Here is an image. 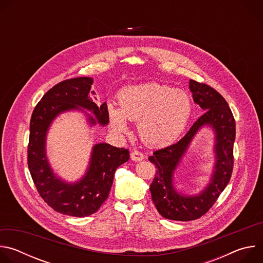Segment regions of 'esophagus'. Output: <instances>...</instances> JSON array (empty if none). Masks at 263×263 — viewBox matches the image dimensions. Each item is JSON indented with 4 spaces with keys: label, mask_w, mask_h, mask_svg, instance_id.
I'll return each instance as SVG.
<instances>
[{
    "label": "esophagus",
    "mask_w": 263,
    "mask_h": 263,
    "mask_svg": "<svg viewBox=\"0 0 263 263\" xmlns=\"http://www.w3.org/2000/svg\"><path fill=\"white\" fill-rule=\"evenodd\" d=\"M130 156H131V159L133 161H141V160H143L145 158V156L141 152H139V151H133Z\"/></svg>",
    "instance_id": "34e87169"
}]
</instances>
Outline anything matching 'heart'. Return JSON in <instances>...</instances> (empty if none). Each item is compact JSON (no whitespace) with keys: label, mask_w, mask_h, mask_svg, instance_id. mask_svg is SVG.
<instances>
[{"label":"heart","mask_w":263,"mask_h":263,"mask_svg":"<svg viewBox=\"0 0 263 263\" xmlns=\"http://www.w3.org/2000/svg\"><path fill=\"white\" fill-rule=\"evenodd\" d=\"M119 107L108 104L110 126L118 133L129 129L127 120L138 121V132L148 145L163 146L174 142L189 123L193 102L185 90L157 82L131 85L119 96Z\"/></svg>","instance_id":"b5f03b06"}]
</instances>
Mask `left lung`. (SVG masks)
I'll use <instances>...</instances> for the list:
<instances>
[{
    "label": "left lung",
    "mask_w": 263,
    "mask_h": 263,
    "mask_svg": "<svg viewBox=\"0 0 263 263\" xmlns=\"http://www.w3.org/2000/svg\"><path fill=\"white\" fill-rule=\"evenodd\" d=\"M190 89L195 103L205 114L178 142L157 149L153 156L148 157L157 168L149 185L153 203L163 217L180 221L194 220L204 215L226 189L233 171L235 121L228 103L207 84L190 80ZM203 126H209L215 131L214 172L210 183L201 193L186 196L174 189L173 174L192 139Z\"/></svg>",
    "instance_id": "left-lung-1"
}]
</instances>
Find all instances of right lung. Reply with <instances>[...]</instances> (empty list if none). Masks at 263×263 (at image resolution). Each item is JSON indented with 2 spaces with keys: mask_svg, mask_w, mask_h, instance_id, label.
Instances as JSON below:
<instances>
[{
  "mask_svg": "<svg viewBox=\"0 0 263 263\" xmlns=\"http://www.w3.org/2000/svg\"><path fill=\"white\" fill-rule=\"evenodd\" d=\"M92 78L80 77L62 81L52 87L36 105L30 121L28 166L44 201L55 211L70 216H88L99 210L108 198L117 168L129 160V151L105 142L93 145L84 176L68 183L52 170L46 151L48 131L53 121L63 112H84L90 126L109 123L107 104L100 107L90 91ZM89 110L90 116L85 111Z\"/></svg>",
  "mask_w": 263,
  "mask_h": 263,
  "instance_id": "right-lung-1",
  "label": "right lung"
}]
</instances>
